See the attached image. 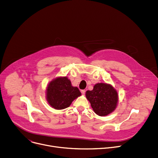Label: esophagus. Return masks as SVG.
I'll list each match as a JSON object with an SVG mask.
<instances>
[{
  "label": "esophagus",
  "mask_w": 158,
  "mask_h": 158,
  "mask_svg": "<svg viewBox=\"0 0 158 158\" xmlns=\"http://www.w3.org/2000/svg\"><path fill=\"white\" fill-rule=\"evenodd\" d=\"M81 93H82V94H85V93H86V91H85V89H82V90L81 91Z\"/></svg>",
  "instance_id": "1"
}]
</instances>
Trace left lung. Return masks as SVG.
Returning <instances> with one entry per match:
<instances>
[{
  "mask_svg": "<svg viewBox=\"0 0 158 158\" xmlns=\"http://www.w3.org/2000/svg\"><path fill=\"white\" fill-rule=\"evenodd\" d=\"M86 97L96 114L106 116L112 113L118 106L119 100L118 92L111 85L97 83L91 91L86 92Z\"/></svg>",
  "mask_w": 158,
  "mask_h": 158,
  "instance_id": "8db88e82",
  "label": "left lung"
}]
</instances>
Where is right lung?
I'll use <instances>...</instances> for the list:
<instances>
[{
	"mask_svg": "<svg viewBox=\"0 0 158 158\" xmlns=\"http://www.w3.org/2000/svg\"><path fill=\"white\" fill-rule=\"evenodd\" d=\"M46 91L47 102L51 107L57 110L69 107L73 100L81 95L79 89L72 86L71 81L66 76L51 81Z\"/></svg>",
	"mask_w": 158,
	"mask_h": 158,
	"instance_id": "add662e5",
	"label": "right lung"
}]
</instances>
